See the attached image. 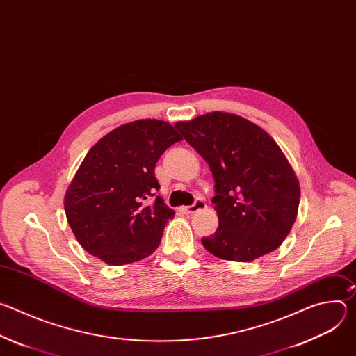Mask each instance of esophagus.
Returning <instances> with one entry per match:
<instances>
[{
    "mask_svg": "<svg viewBox=\"0 0 356 356\" xmlns=\"http://www.w3.org/2000/svg\"><path fill=\"white\" fill-rule=\"evenodd\" d=\"M204 207H206V201L202 200V198H197L191 206L186 207V213L191 214V213H195V211H198V210H202Z\"/></svg>",
    "mask_w": 356,
    "mask_h": 356,
    "instance_id": "esophagus-1",
    "label": "esophagus"
}]
</instances>
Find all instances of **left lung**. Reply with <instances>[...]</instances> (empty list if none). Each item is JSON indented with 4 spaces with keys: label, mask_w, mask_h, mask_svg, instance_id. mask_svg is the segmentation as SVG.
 Here are the masks:
<instances>
[{
    "label": "left lung",
    "mask_w": 356,
    "mask_h": 356,
    "mask_svg": "<svg viewBox=\"0 0 356 356\" xmlns=\"http://www.w3.org/2000/svg\"><path fill=\"white\" fill-rule=\"evenodd\" d=\"M213 173L218 228L201 243L214 257L250 262L277 249L298 210L300 186L283 152L262 128L214 111L176 122Z\"/></svg>",
    "instance_id": "8db88e82"
}]
</instances>
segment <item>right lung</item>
<instances>
[{
	"label": "right lung",
	"mask_w": 356,
	"mask_h": 356,
	"mask_svg": "<svg viewBox=\"0 0 356 356\" xmlns=\"http://www.w3.org/2000/svg\"><path fill=\"white\" fill-rule=\"evenodd\" d=\"M179 140L169 122L138 120L88 150L66 191L65 211L76 239L92 257L118 266L138 262L159 246L175 211L156 195L155 166Z\"/></svg>",
	"instance_id": "obj_1"
}]
</instances>
